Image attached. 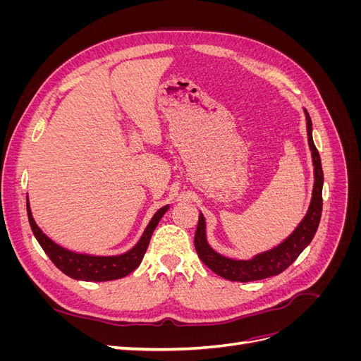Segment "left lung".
Returning <instances> with one entry per match:
<instances>
[{"instance_id": "obj_1", "label": "left lung", "mask_w": 361, "mask_h": 361, "mask_svg": "<svg viewBox=\"0 0 361 361\" xmlns=\"http://www.w3.org/2000/svg\"><path fill=\"white\" fill-rule=\"evenodd\" d=\"M304 111H305V118H307V138H309V146L312 150L313 167H314L313 195H312L309 211L305 214L304 220L300 223L297 228H295L293 233L286 239V241H283L276 248L265 251V253H260L250 260L228 259L215 253V251L209 247V244H207L206 232H204L206 228L204 218L202 214L199 215V223H197V228H195V236H194L195 251H197V255L202 259L203 264L223 279H227L231 281L247 283V281H255V280L268 279L272 276H279L280 272H283L289 265L293 264L295 259L302 253V250L312 243L316 231H318L321 215H322L324 173H322L319 152L316 149L312 138V118L307 110Z\"/></svg>"}]
</instances>
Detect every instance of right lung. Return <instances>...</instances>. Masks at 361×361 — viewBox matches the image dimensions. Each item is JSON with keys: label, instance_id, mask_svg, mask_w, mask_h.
I'll use <instances>...</instances> for the list:
<instances>
[{"label": "right lung", "instance_id": "add662e5", "mask_svg": "<svg viewBox=\"0 0 361 361\" xmlns=\"http://www.w3.org/2000/svg\"><path fill=\"white\" fill-rule=\"evenodd\" d=\"M169 206H164L152 218L149 226L143 236L140 238V241L134 248H130L128 253L120 256H89V255H78L57 245L52 243L51 239L43 233L37 227L35 218L31 215L28 197H27V214L28 221L31 226V231L35 233L37 243L43 248V251L48 255V257L52 260V264L56 265L61 272L69 276L75 280H84V281H110L123 279L128 274H130L145 257L146 250L149 247L152 233H154L155 227L158 226L162 215L167 212Z\"/></svg>", "mask_w": 361, "mask_h": 361}]
</instances>
